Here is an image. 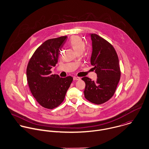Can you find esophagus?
<instances>
[{
  "label": "esophagus",
  "instance_id": "1",
  "mask_svg": "<svg viewBox=\"0 0 149 149\" xmlns=\"http://www.w3.org/2000/svg\"><path fill=\"white\" fill-rule=\"evenodd\" d=\"M73 80H80V77H73Z\"/></svg>",
  "mask_w": 149,
  "mask_h": 149
}]
</instances>
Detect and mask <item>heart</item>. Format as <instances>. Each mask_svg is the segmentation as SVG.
Wrapping results in <instances>:
<instances>
[{"label":"heart","instance_id":"1","mask_svg":"<svg viewBox=\"0 0 149 149\" xmlns=\"http://www.w3.org/2000/svg\"><path fill=\"white\" fill-rule=\"evenodd\" d=\"M68 45L73 49L78 54L82 53L85 48V43L84 41L79 36H72L68 42Z\"/></svg>","mask_w":149,"mask_h":149}]
</instances>
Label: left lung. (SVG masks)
Returning a JSON list of instances; mask_svg holds the SVG:
<instances>
[{
  "mask_svg": "<svg viewBox=\"0 0 149 149\" xmlns=\"http://www.w3.org/2000/svg\"><path fill=\"white\" fill-rule=\"evenodd\" d=\"M92 42L91 65L97 78L92 81L84 77L85 99L95 104H102L108 101L114 95L120 79L121 72L119 58L113 46L96 34H91Z\"/></svg>",
  "mask_w": 149,
  "mask_h": 149,
  "instance_id": "left-lung-1",
  "label": "left lung"
}]
</instances>
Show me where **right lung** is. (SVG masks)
Segmentation results:
<instances>
[{
  "instance_id": "obj_1",
  "label": "right lung",
  "mask_w": 149,
  "mask_h": 149,
  "mask_svg": "<svg viewBox=\"0 0 149 149\" xmlns=\"http://www.w3.org/2000/svg\"><path fill=\"white\" fill-rule=\"evenodd\" d=\"M67 38L63 36L46 41L36 49L27 64L26 75L30 90L37 102L45 108L59 106L73 81L72 76L60 77L51 74L50 70L57 63Z\"/></svg>"
}]
</instances>
